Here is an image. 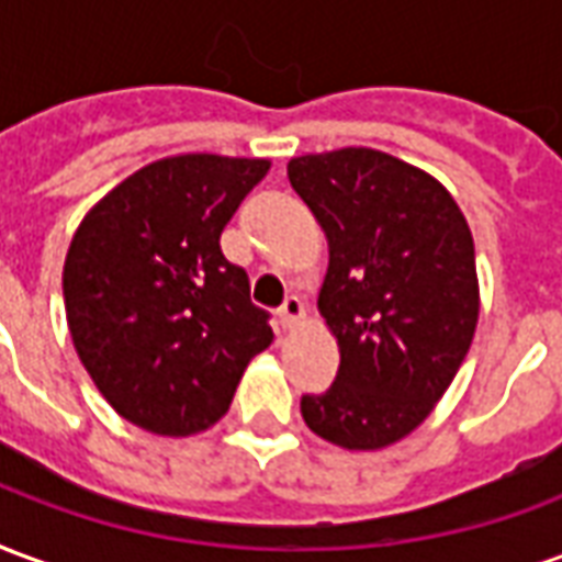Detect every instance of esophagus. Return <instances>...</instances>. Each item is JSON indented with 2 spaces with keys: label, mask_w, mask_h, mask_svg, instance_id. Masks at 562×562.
<instances>
[{
  "label": "esophagus",
  "mask_w": 562,
  "mask_h": 562,
  "mask_svg": "<svg viewBox=\"0 0 562 562\" xmlns=\"http://www.w3.org/2000/svg\"><path fill=\"white\" fill-rule=\"evenodd\" d=\"M301 318H304V304H301V297H297V294H289L280 306V325L282 328H294Z\"/></svg>",
  "instance_id": "obj_1"
}]
</instances>
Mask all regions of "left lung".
Masks as SVG:
<instances>
[{
	"label": "left lung",
	"instance_id": "obj_1",
	"mask_svg": "<svg viewBox=\"0 0 562 562\" xmlns=\"http://www.w3.org/2000/svg\"><path fill=\"white\" fill-rule=\"evenodd\" d=\"M289 183L328 234L318 310L340 346L306 427L373 451L430 415L470 352L479 280L470 225L446 186L389 153L346 147L289 161Z\"/></svg>",
	"mask_w": 562,
	"mask_h": 562
}]
</instances>
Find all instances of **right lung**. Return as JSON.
<instances>
[{"label":"right lung","instance_id":"right-lung-1","mask_svg":"<svg viewBox=\"0 0 562 562\" xmlns=\"http://www.w3.org/2000/svg\"><path fill=\"white\" fill-rule=\"evenodd\" d=\"M265 159L189 153L153 161L83 216L63 297L80 364L126 422L189 436L232 406L246 364L273 340L249 277L220 234Z\"/></svg>","mask_w":562,"mask_h":562}]
</instances>
